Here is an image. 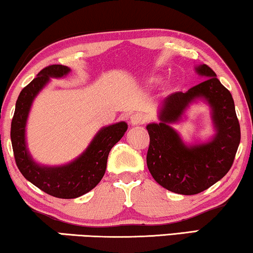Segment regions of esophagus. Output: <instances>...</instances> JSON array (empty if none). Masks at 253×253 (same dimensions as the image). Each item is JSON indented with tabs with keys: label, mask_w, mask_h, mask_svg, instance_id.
<instances>
[{
	"label": "esophagus",
	"mask_w": 253,
	"mask_h": 253,
	"mask_svg": "<svg viewBox=\"0 0 253 253\" xmlns=\"http://www.w3.org/2000/svg\"><path fill=\"white\" fill-rule=\"evenodd\" d=\"M146 122V116L143 113H134L130 117V123L132 126H140Z\"/></svg>",
	"instance_id": "34e87169"
}]
</instances>
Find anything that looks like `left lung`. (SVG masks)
Listing matches in <instances>:
<instances>
[{"mask_svg":"<svg viewBox=\"0 0 253 253\" xmlns=\"http://www.w3.org/2000/svg\"><path fill=\"white\" fill-rule=\"evenodd\" d=\"M205 78L186 92H175L161 102L158 123H150L146 162L153 178L179 195H197L215 184L229 171L241 141V129L230 92L206 64L197 65ZM203 101L209 106L214 134L206 142L186 144L172 127L184 119L189 106Z\"/></svg>","mask_w":253,"mask_h":253,"instance_id":"8db88e82","label":"left lung"}]
</instances>
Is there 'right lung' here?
Segmentation results:
<instances>
[{
    "label": "right lung",
    "instance_id": "right-lung-1",
    "mask_svg": "<svg viewBox=\"0 0 253 253\" xmlns=\"http://www.w3.org/2000/svg\"><path fill=\"white\" fill-rule=\"evenodd\" d=\"M70 72V68L62 64L42 69L20 92L10 132L17 167L24 177L43 192L62 199L77 198L99 184L105 175L110 150L127 130L124 121L102 126L85 151L65 165L47 166L34 160L26 143V124L31 107L51 78H64Z\"/></svg>",
    "mask_w": 253,
    "mask_h": 253
}]
</instances>
